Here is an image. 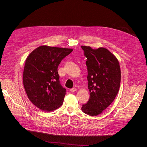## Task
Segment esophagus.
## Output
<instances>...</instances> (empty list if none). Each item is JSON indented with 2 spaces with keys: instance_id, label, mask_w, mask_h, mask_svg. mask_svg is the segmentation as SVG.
I'll return each instance as SVG.
<instances>
[{
  "instance_id": "esophagus-1",
  "label": "esophagus",
  "mask_w": 147,
  "mask_h": 147,
  "mask_svg": "<svg viewBox=\"0 0 147 147\" xmlns=\"http://www.w3.org/2000/svg\"><path fill=\"white\" fill-rule=\"evenodd\" d=\"M77 91V89L76 88H71V89H70V91L71 92H75V91Z\"/></svg>"
}]
</instances>
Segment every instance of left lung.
<instances>
[{"mask_svg": "<svg viewBox=\"0 0 147 147\" xmlns=\"http://www.w3.org/2000/svg\"><path fill=\"white\" fill-rule=\"evenodd\" d=\"M87 57L90 99L81 110L90 116H96L107 109L115 99L120 88L121 71L118 60L108 49H92L81 46Z\"/></svg>", "mask_w": 147, "mask_h": 147, "instance_id": "left-lung-1", "label": "left lung"}]
</instances>
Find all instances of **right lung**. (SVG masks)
<instances>
[{
	"label": "right lung",
	"instance_id": "right-lung-1",
	"mask_svg": "<svg viewBox=\"0 0 147 147\" xmlns=\"http://www.w3.org/2000/svg\"><path fill=\"white\" fill-rule=\"evenodd\" d=\"M73 49L40 46L26 59L23 84L31 102L42 111H52L63 104L66 89L60 84L57 67Z\"/></svg>",
	"mask_w": 147,
	"mask_h": 147
}]
</instances>
